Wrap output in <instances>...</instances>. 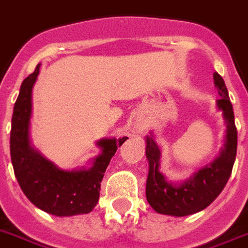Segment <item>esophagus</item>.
<instances>
[{"instance_id": "34e87169", "label": "esophagus", "mask_w": 248, "mask_h": 248, "mask_svg": "<svg viewBox=\"0 0 248 248\" xmlns=\"http://www.w3.org/2000/svg\"><path fill=\"white\" fill-rule=\"evenodd\" d=\"M139 130H141V127H139Z\"/></svg>"}]
</instances>
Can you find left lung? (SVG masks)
<instances>
[{"mask_svg":"<svg viewBox=\"0 0 248 248\" xmlns=\"http://www.w3.org/2000/svg\"><path fill=\"white\" fill-rule=\"evenodd\" d=\"M214 85L220 95L217 100L218 109L223 112L227 124L224 146L214 162L197 170L182 183L167 181L159 170L160 149L153 134L146 136V158L149 162V174L146 180V200L159 214L186 217L204 210L219 196L228 182L235 155H237V128L234 113L224 80L218 72H214Z\"/></svg>","mask_w":248,"mask_h":248,"instance_id":"left-lung-1","label":"left lung"}]
</instances>
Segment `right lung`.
Segmentation results:
<instances>
[{
  "label": "right lung",
  "instance_id": "1",
  "mask_svg": "<svg viewBox=\"0 0 248 248\" xmlns=\"http://www.w3.org/2000/svg\"><path fill=\"white\" fill-rule=\"evenodd\" d=\"M40 63L20 86L14 107L10 134V154L14 172L25 196L40 210L56 217L88 214L99 200L100 182L117 148L127 138L100 139V154L90 168L65 170L42 155L30 144L31 92Z\"/></svg>",
  "mask_w": 248,
  "mask_h": 248
}]
</instances>
